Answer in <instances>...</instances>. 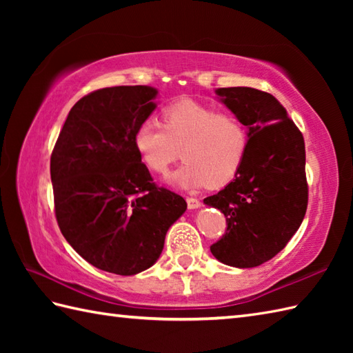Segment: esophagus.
<instances>
[{"instance_id":"34e87169","label":"esophagus","mask_w":353,"mask_h":353,"mask_svg":"<svg viewBox=\"0 0 353 353\" xmlns=\"http://www.w3.org/2000/svg\"><path fill=\"white\" fill-rule=\"evenodd\" d=\"M186 205H188L190 209H199L201 208V201L194 197H186Z\"/></svg>"}]
</instances>
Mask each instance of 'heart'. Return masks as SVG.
Wrapping results in <instances>:
<instances>
[{
	"instance_id": "1",
	"label": "heart",
	"mask_w": 353,
	"mask_h": 353,
	"mask_svg": "<svg viewBox=\"0 0 353 353\" xmlns=\"http://www.w3.org/2000/svg\"><path fill=\"white\" fill-rule=\"evenodd\" d=\"M162 121L145 119L134 132V150L148 170L167 172L182 148L185 163L167 177L176 188L223 186L236 176L249 144L238 117L183 99L163 109Z\"/></svg>"
}]
</instances>
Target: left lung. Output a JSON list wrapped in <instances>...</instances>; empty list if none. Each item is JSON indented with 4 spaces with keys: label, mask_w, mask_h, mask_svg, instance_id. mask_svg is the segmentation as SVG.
I'll list each match as a JSON object with an SVG mask.
<instances>
[{
    "label": "left lung",
    "mask_w": 353,
    "mask_h": 353,
    "mask_svg": "<svg viewBox=\"0 0 353 353\" xmlns=\"http://www.w3.org/2000/svg\"><path fill=\"white\" fill-rule=\"evenodd\" d=\"M215 94L244 123L249 144L234 181L203 200L228 221L211 252L230 267H258L276 256L303 221L305 141L272 94L244 86L219 88Z\"/></svg>",
    "instance_id": "8db88e82"
}]
</instances>
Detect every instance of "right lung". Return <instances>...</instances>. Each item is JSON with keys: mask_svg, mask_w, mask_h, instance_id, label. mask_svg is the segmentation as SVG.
Instances as JSON below:
<instances>
[{"mask_svg": "<svg viewBox=\"0 0 353 353\" xmlns=\"http://www.w3.org/2000/svg\"><path fill=\"white\" fill-rule=\"evenodd\" d=\"M152 86H114L80 99L51 154L62 235L89 264L132 276L159 259L186 201L153 179L134 150L138 125L157 108Z\"/></svg>", "mask_w": 353, "mask_h": 353, "instance_id": "obj_1", "label": "right lung"}]
</instances>
